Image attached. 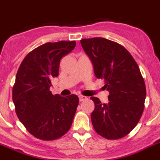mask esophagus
Segmentation results:
<instances>
[{
	"label": "esophagus",
	"instance_id": "1",
	"mask_svg": "<svg viewBox=\"0 0 160 160\" xmlns=\"http://www.w3.org/2000/svg\"><path fill=\"white\" fill-rule=\"evenodd\" d=\"M87 97L86 96H83V95H79V99H80V102H82V101H84L87 99Z\"/></svg>",
	"mask_w": 160,
	"mask_h": 160
}]
</instances>
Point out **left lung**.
Returning a JSON list of instances; mask_svg holds the SVG:
<instances>
[{
    "label": "left lung",
    "instance_id": "1",
    "mask_svg": "<svg viewBox=\"0 0 160 160\" xmlns=\"http://www.w3.org/2000/svg\"><path fill=\"white\" fill-rule=\"evenodd\" d=\"M93 65L97 78L104 79L109 92L107 103L92 97L95 110L91 114L98 134L117 140L129 134L144 111L146 88L144 78L132 55L122 45L104 38L80 40Z\"/></svg>",
    "mask_w": 160,
    "mask_h": 160
}]
</instances>
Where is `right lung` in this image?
I'll use <instances>...</instances> for the list:
<instances>
[{
  "mask_svg": "<svg viewBox=\"0 0 160 160\" xmlns=\"http://www.w3.org/2000/svg\"><path fill=\"white\" fill-rule=\"evenodd\" d=\"M75 46V41L45 43L25 57L16 73L12 88L16 115L31 135L42 141L60 138L72 123L78 96L53 95L50 88L61 59Z\"/></svg>",
  "mask_w": 160,
  "mask_h": 160,
  "instance_id": "1",
  "label": "right lung"
}]
</instances>
